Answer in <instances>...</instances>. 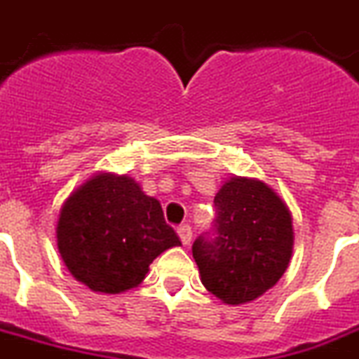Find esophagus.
Wrapping results in <instances>:
<instances>
[{
	"mask_svg": "<svg viewBox=\"0 0 359 359\" xmlns=\"http://www.w3.org/2000/svg\"><path fill=\"white\" fill-rule=\"evenodd\" d=\"M177 233H179V236H180V242H182L184 245H188L189 242H191V236H193V233H191V227H189L188 224H184V226H180L179 229H177Z\"/></svg>",
	"mask_w": 359,
	"mask_h": 359,
	"instance_id": "esophagus-1",
	"label": "esophagus"
}]
</instances>
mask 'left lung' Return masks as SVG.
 <instances>
[{
	"label": "left lung",
	"mask_w": 359,
	"mask_h": 359,
	"mask_svg": "<svg viewBox=\"0 0 359 359\" xmlns=\"http://www.w3.org/2000/svg\"><path fill=\"white\" fill-rule=\"evenodd\" d=\"M213 238L198 236L193 258L204 287L227 305L257 300L287 271L292 217L266 182L231 177L215 195Z\"/></svg>",
	"instance_id": "left-lung-1"
}]
</instances>
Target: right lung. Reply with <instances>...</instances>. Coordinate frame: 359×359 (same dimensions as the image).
<instances>
[{
  "label": "right lung",
  "mask_w": 359,
  "mask_h": 359,
  "mask_svg": "<svg viewBox=\"0 0 359 359\" xmlns=\"http://www.w3.org/2000/svg\"><path fill=\"white\" fill-rule=\"evenodd\" d=\"M55 236L72 276L104 294L137 287L158 255L180 245L161 202L132 177L115 173H97L70 193Z\"/></svg>",
  "instance_id": "right-lung-1"
}]
</instances>
